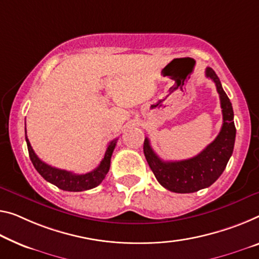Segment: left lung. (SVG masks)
Returning a JSON list of instances; mask_svg holds the SVG:
<instances>
[{
  "mask_svg": "<svg viewBox=\"0 0 259 259\" xmlns=\"http://www.w3.org/2000/svg\"><path fill=\"white\" fill-rule=\"evenodd\" d=\"M206 76L215 83L224 118L221 131L215 140L209 143L197 156L189 160L168 162L157 156L150 146L148 138H146L143 142V153L150 169L157 182L171 192L192 193L208 188L221 176L233 154L236 128L234 124L232 103L222 89L215 71L207 67Z\"/></svg>",
  "mask_w": 259,
  "mask_h": 259,
  "instance_id": "left-lung-1",
  "label": "left lung"
}]
</instances>
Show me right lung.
Instances as JSON below:
<instances>
[{
	"instance_id": "right-lung-1",
	"label": "right lung",
	"mask_w": 259,
	"mask_h": 259,
	"mask_svg": "<svg viewBox=\"0 0 259 259\" xmlns=\"http://www.w3.org/2000/svg\"><path fill=\"white\" fill-rule=\"evenodd\" d=\"M25 140H26L27 149H29L31 162H32L35 170L41 175L44 180H46L47 182H50L51 184L58 186L59 189H61L63 191L81 192V191L96 188V186L101 184L102 181L104 180L106 174L109 172L111 156H112V153L114 150V147L117 145L118 139L109 143L104 155V158L102 160L101 164H99L96 169L90 171V172L83 174V175H77V174L71 172V171L58 169V168H54V166L46 164L45 162H42L40 158L35 155L26 135H25Z\"/></svg>"
}]
</instances>
